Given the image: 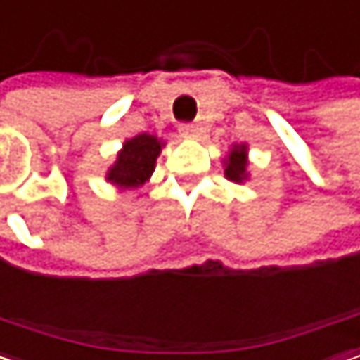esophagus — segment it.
Returning <instances> with one entry per match:
<instances>
[{
    "label": "esophagus",
    "instance_id": "esophagus-1",
    "mask_svg": "<svg viewBox=\"0 0 360 360\" xmlns=\"http://www.w3.org/2000/svg\"><path fill=\"white\" fill-rule=\"evenodd\" d=\"M180 134L186 136V139H197V136H201V128L197 124H182Z\"/></svg>",
    "mask_w": 360,
    "mask_h": 360
}]
</instances>
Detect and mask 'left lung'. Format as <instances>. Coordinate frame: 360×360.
<instances>
[{"mask_svg":"<svg viewBox=\"0 0 360 360\" xmlns=\"http://www.w3.org/2000/svg\"><path fill=\"white\" fill-rule=\"evenodd\" d=\"M224 174L228 180L243 184L248 178V159H247V145H234L232 151L228 153V159L224 161Z\"/></svg>","mask_w":360,"mask_h":360,"instance_id":"1","label":"left lung"}]
</instances>
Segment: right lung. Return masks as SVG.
<instances>
[{"mask_svg":"<svg viewBox=\"0 0 360 360\" xmlns=\"http://www.w3.org/2000/svg\"><path fill=\"white\" fill-rule=\"evenodd\" d=\"M163 145L165 143L161 139L147 132L136 134L134 139H128L105 178L122 191L126 188L132 191V188L143 186L155 169V161Z\"/></svg>","mask_w":360,"mask_h":360,"instance_id":"add662e5","label":"right lung"}]
</instances>
